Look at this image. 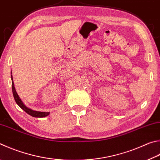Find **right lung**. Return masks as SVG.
<instances>
[{"instance_id":"add662e5","label":"right lung","mask_w":160,"mask_h":160,"mask_svg":"<svg viewBox=\"0 0 160 160\" xmlns=\"http://www.w3.org/2000/svg\"><path fill=\"white\" fill-rule=\"evenodd\" d=\"M11 80H12V94L14 96V100H15L17 104L20 107V108H21L22 110H24V111L27 113H28V115H30L31 116H32V117H34V118H44V117H46V116H48L49 115H50V112L36 111V110H32L30 108H28V107L26 106L25 104L23 103V101H22L21 98H20L19 96L18 95V94H17L16 92L15 88H14L12 72H11Z\"/></svg>"}]
</instances>
